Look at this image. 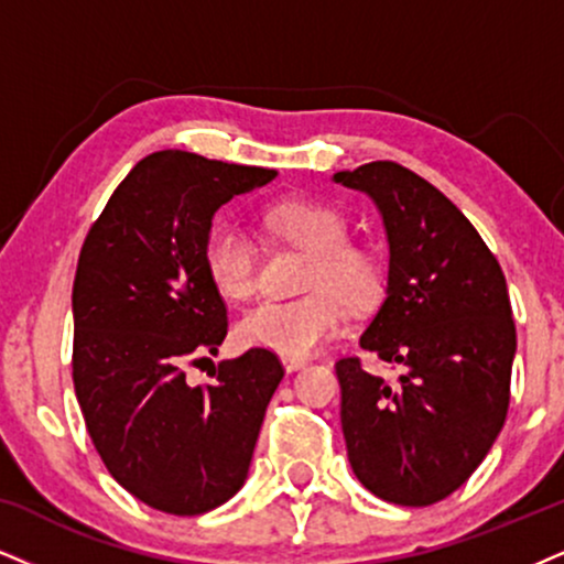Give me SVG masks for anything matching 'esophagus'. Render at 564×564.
I'll return each instance as SVG.
<instances>
[{"instance_id":"34e87169","label":"esophagus","mask_w":564,"mask_h":564,"mask_svg":"<svg viewBox=\"0 0 564 564\" xmlns=\"http://www.w3.org/2000/svg\"><path fill=\"white\" fill-rule=\"evenodd\" d=\"M282 364H284V368H288V371H297V368H303L305 364H308V360H305V358H282Z\"/></svg>"}]
</instances>
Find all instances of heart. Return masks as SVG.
I'll return each instance as SVG.
<instances>
[{
    "label": "heart",
    "mask_w": 564,
    "mask_h": 564,
    "mask_svg": "<svg viewBox=\"0 0 564 564\" xmlns=\"http://www.w3.org/2000/svg\"><path fill=\"white\" fill-rule=\"evenodd\" d=\"M261 227L271 238L311 253L303 290L295 301H263L240 316L235 335L240 345L308 358L345 324V304L364 308L377 297L381 269L371 253L350 246V227L335 206L318 200H276L261 208ZM206 276L227 301H246L259 282V250L238 225L214 221L200 246Z\"/></svg>",
    "instance_id": "b5f03b06"
}]
</instances>
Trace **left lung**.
Returning <instances> with one entry per match:
<instances>
[{"label":"left lung","instance_id":"left-lung-1","mask_svg":"<svg viewBox=\"0 0 564 564\" xmlns=\"http://www.w3.org/2000/svg\"><path fill=\"white\" fill-rule=\"evenodd\" d=\"M335 180L371 196L384 219L387 297L360 347L400 368L389 384L356 356L337 360L347 460L384 502L434 505L468 481L505 426L518 343L502 267L408 166L371 162Z\"/></svg>","mask_w":564,"mask_h":564}]
</instances>
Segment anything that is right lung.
I'll return each instance as SVG.
<instances>
[{"label": "right lung", "instance_id": "right-lung-1", "mask_svg": "<svg viewBox=\"0 0 564 564\" xmlns=\"http://www.w3.org/2000/svg\"><path fill=\"white\" fill-rule=\"evenodd\" d=\"M274 170L156 151L117 185L80 248L73 282V384L104 465L170 516H200L246 484L284 368L250 347L191 387L185 366L217 356L227 308L200 261L232 196Z\"/></svg>", "mask_w": 564, "mask_h": 564}]
</instances>
